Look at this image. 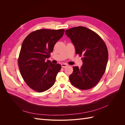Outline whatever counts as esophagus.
<instances>
[{"mask_svg":"<svg viewBox=\"0 0 125 125\" xmlns=\"http://www.w3.org/2000/svg\"><path fill=\"white\" fill-rule=\"evenodd\" d=\"M61 65H62V68H66V67H67L68 66V65L67 64H66V63H62Z\"/></svg>","mask_w":125,"mask_h":125,"instance_id":"esophagus-1","label":"esophagus"}]
</instances>
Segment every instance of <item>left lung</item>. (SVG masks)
<instances>
[{
	"label": "left lung",
	"instance_id": "1",
	"mask_svg": "<svg viewBox=\"0 0 125 125\" xmlns=\"http://www.w3.org/2000/svg\"><path fill=\"white\" fill-rule=\"evenodd\" d=\"M65 33L74 45L76 54L83 56L81 68L73 67L71 83L81 90L91 89L105 71L108 58L106 45L97 34L84 26L71 28Z\"/></svg>",
	"mask_w": 125,
	"mask_h": 125
}]
</instances>
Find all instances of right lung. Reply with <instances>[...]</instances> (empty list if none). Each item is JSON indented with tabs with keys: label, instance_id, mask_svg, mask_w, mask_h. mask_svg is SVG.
<instances>
[{
	"label": "right lung",
	"instance_id": "right-lung-1",
	"mask_svg": "<svg viewBox=\"0 0 125 125\" xmlns=\"http://www.w3.org/2000/svg\"><path fill=\"white\" fill-rule=\"evenodd\" d=\"M64 32V29L37 30L30 33L22 43L19 67L26 83L36 92H44L55 83L62 67L47 59Z\"/></svg>",
	"mask_w": 125,
	"mask_h": 125
}]
</instances>
